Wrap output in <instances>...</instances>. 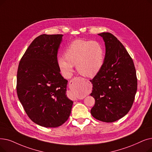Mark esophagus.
I'll return each mask as SVG.
<instances>
[{
  "label": "esophagus",
  "mask_w": 152,
  "mask_h": 152,
  "mask_svg": "<svg viewBox=\"0 0 152 152\" xmlns=\"http://www.w3.org/2000/svg\"><path fill=\"white\" fill-rule=\"evenodd\" d=\"M76 99H75V100H76Z\"/></svg>",
  "instance_id": "esophagus-1"
}]
</instances>
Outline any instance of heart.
<instances>
[{"label": "heart", "mask_w": 152, "mask_h": 152, "mask_svg": "<svg viewBox=\"0 0 152 152\" xmlns=\"http://www.w3.org/2000/svg\"><path fill=\"white\" fill-rule=\"evenodd\" d=\"M104 52L101 45L96 41L76 39L64 51V57L57 59L58 66L66 77L73 72L74 65L80 73L88 77L96 76L102 67Z\"/></svg>", "instance_id": "obj_1"}]
</instances>
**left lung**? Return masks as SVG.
<instances>
[{
  "label": "left lung",
  "mask_w": 152,
  "mask_h": 152,
  "mask_svg": "<svg viewBox=\"0 0 152 152\" xmlns=\"http://www.w3.org/2000/svg\"><path fill=\"white\" fill-rule=\"evenodd\" d=\"M98 35L104 41L105 55L101 71L91 80L90 95L95 99L91 114L97 120L113 122L132 106L137 89L136 71L132 59L115 36L108 32Z\"/></svg>",
  "instance_id": "1"
}]
</instances>
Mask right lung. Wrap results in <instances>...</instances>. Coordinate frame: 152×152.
I'll return each instance as SVG.
<instances>
[{"label":"right lung","instance_id":"obj_1","mask_svg":"<svg viewBox=\"0 0 152 152\" xmlns=\"http://www.w3.org/2000/svg\"><path fill=\"white\" fill-rule=\"evenodd\" d=\"M63 35L43 34L30 45L18 64L17 92L30 119L45 127L66 121L73 104L67 97L68 81L60 74L58 50Z\"/></svg>","mask_w":152,"mask_h":152}]
</instances>
